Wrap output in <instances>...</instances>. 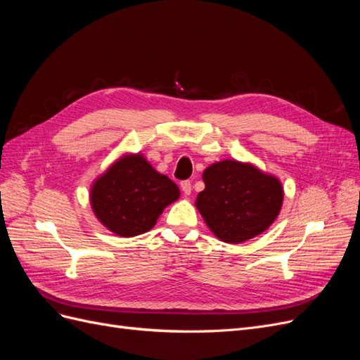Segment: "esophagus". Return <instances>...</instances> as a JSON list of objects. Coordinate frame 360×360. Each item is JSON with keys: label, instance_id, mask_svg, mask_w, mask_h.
Segmentation results:
<instances>
[{"label": "esophagus", "instance_id": "34e87169", "mask_svg": "<svg viewBox=\"0 0 360 360\" xmlns=\"http://www.w3.org/2000/svg\"><path fill=\"white\" fill-rule=\"evenodd\" d=\"M180 186H181L183 193L186 195V197H189V195H191V191H192V184H191V181H189V180H184V181H181V183H180Z\"/></svg>", "mask_w": 360, "mask_h": 360}]
</instances>
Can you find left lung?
<instances>
[{
  "label": "left lung",
  "instance_id": "1",
  "mask_svg": "<svg viewBox=\"0 0 360 360\" xmlns=\"http://www.w3.org/2000/svg\"><path fill=\"white\" fill-rule=\"evenodd\" d=\"M205 188L195 200L209 230L225 243H243L276 221L284 186L275 174L250 162L224 159L202 172Z\"/></svg>",
  "mask_w": 360,
  "mask_h": 360
}]
</instances>
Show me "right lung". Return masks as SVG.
<instances>
[{"label":"right lung","mask_w":360,"mask_h":360,"mask_svg":"<svg viewBox=\"0 0 360 360\" xmlns=\"http://www.w3.org/2000/svg\"><path fill=\"white\" fill-rule=\"evenodd\" d=\"M179 198L177 184L151 167L143 153H123L90 186L96 219L120 237L150 231Z\"/></svg>","instance_id":"obj_1"}]
</instances>
